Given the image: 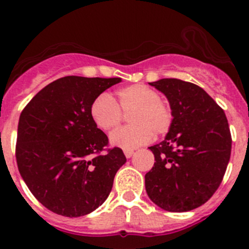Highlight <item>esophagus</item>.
I'll return each instance as SVG.
<instances>
[{
    "label": "esophagus",
    "instance_id": "34e87169",
    "mask_svg": "<svg viewBox=\"0 0 249 249\" xmlns=\"http://www.w3.org/2000/svg\"><path fill=\"white\" fill-rule=\"evenodd\" d=\"M134 150H124V154H125V157H126V158H131L132 157V155H134Z\"/></svg>",
    "mask_w": 249,
    "mask_h": 249
}]
</instances>
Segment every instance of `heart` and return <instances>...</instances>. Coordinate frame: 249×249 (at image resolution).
Returning a JSON list of instances; mask_svg holds the SVG:
<instances>
[{
  "instance_id": "1",
  "label": "heart",
  "mask_w": 249,
  "mask_h": 249,
  "mask_svg": "<svg viewBox=\"0 0 249 249\" xmlns=\"http://www.w3.org/2000/svg\"><path fill=\"white\" fill-rule=\"evenodd\" d=\"M123 113L127 114V126L110 134L109 141L115 147L132 150L145 144L153 135H165L173 123V113L159 92L144 84L120 88L110 97L101 94L90 105V117L99 129L109 131L120 124Z\"/></svg>"
}]
</instances>
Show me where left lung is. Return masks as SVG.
Segmentation results:
<instances>
[{"instance_id":"1","label":"left lung","mask_w":249,"mask_h":249,"mask_svg":"<svg viewBox=\"0 0 249 249\" xmlns=\"http://www.w3.org/2000/svg\"><path fill=\"white\" fill-rule=\"evenodd\" d=\"M167 97L173 113L169 134L149 147L155 162L145 190L169 212L200 207L219 188L231 154L224 110L199 85L176 78L149 83Z\"/></svg>"}]
</instances>
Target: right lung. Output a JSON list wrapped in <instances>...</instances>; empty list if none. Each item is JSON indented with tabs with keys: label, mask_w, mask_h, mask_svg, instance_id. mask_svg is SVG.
Masks as SVG:
<instances>
[{
	"label": "right lung",
	"mask_w": 249,
	"mask_h": 249,
	"mask_svg": "<svg viewBox=\"0 0 249 249\" xmlns=\"http://www.w3.org/2000/svg\"><path fill=\"white\" fill-rule=\"evenodd\" d=\"M120 80L62 77L35 95L20 114L18 169L34 196L56 214L80 217L96 210L126 162L120 148H107L108 137L90 117L91 102Z\"/></svg>",
	"instance_id": "obj_1"
}]
</instances>
